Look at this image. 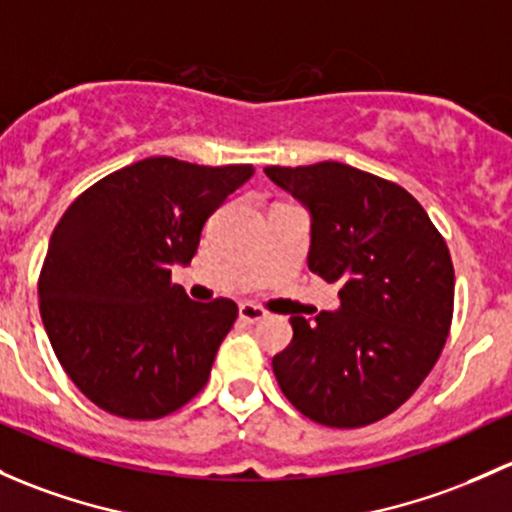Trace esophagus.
Returning a JSON list of instances; mask_svg holds the SVG:
<instances>
[{"label":"esophagus","instance_id":"esophagus-1","mask_svg":"<svg viewBox=\"0 0 512 512\" xmlns=\"http://www.w3.org/2000/svg\"><path fill=\"white\" fill-rule=\"evenodd\" d=\"M238 314H240V319L245 321V324H257V321H262V319H265V316H267V311L262 309V306H257V304H250V301H245V304H240Z\"/></svg>","mask_w":512,"mask_h":512}]
</instances>
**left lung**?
<instances>
[{
	"label": "left lung",
	"instance_id": "8db88e82",
	"mask_svg": "<svg viewBox=\"0 0 512 512\" xmlns=\"http://www.w3.org/2000/svg\"><path fill=\"white\" fill-rule=\"evenodd\" d=\"M265 174L309 211V270L341 284L336 311L289 319L294 336L272 358L274 378L314 422H378L422 385L449 336V247L392 181L338 161Z\"/></svg>",
	"mask_w": 512,
	"mask_h": 512
}]
</instances>
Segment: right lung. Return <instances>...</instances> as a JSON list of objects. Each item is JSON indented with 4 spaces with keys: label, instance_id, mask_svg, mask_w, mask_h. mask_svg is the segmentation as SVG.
<instances>
[{
    "label": "right lung",
    "instance_id": "add662e5",
    "mask_svg": "<svg viewBox=\"0 0 512 512\" xmlns=\"http://www.w3.org/2000/svg\"><path fill=\"white\" fill-rule=\"evenodd\" d=\"M252 174L152 157L90 186L58 220L41 319L58 363L100 410L159 419L208 383L238 306L191 301L171 267L193 260L206 220Z\"/></svg>",
    "mask_w": 512,
    "mask_h": 512
}]
</instances>
